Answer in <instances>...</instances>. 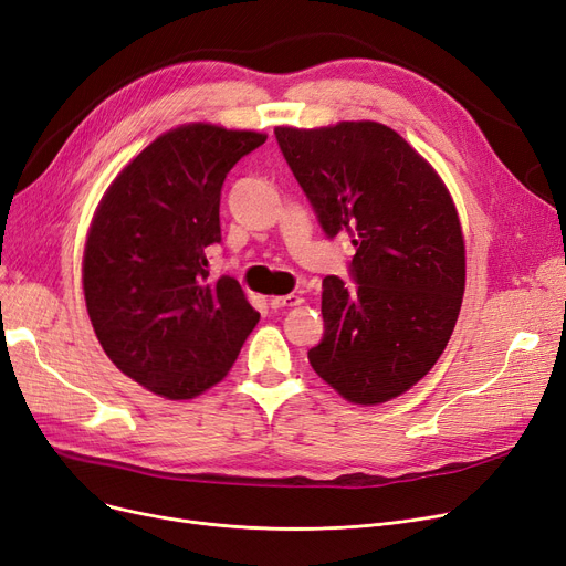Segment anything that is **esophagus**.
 <instances>
[{
  "mask_svg": "<svg viewBox=\"0 0 566 566\" xmlns=\"http://www.w3.org/2000/svg\"><path fill=\"white\" fill-rule=\"evenodd\" d=\"M303 298L296 296V294H289V296H272L270 298V307L272 310H282V307H294V305H301Z\"/></svg>",
  "mask_w": 566,
  "mask_h": 566,
  "instance_id": "esophagus-1",
  "label": "esophagus"
}]
</instances>
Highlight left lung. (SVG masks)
Listing matches in <instances>:
<instances>
[{"instance_id": "left-lung-1", "label": "left lung", "mask_w": 566, "mask_h": 566, "mask_svg": "<svg viewBox=\"0 0 566 566\" xmlns=\"http://www.w3.org/2000/svg\"><path fill=\"white\" fill-rule=\"evenodd\" d=\"M280 149L328 238L347 233L354 286L322 282L324 338L307 352L343 399L375 406L420 382L462 307V223L443 179L391 128L343 120L275 128Z\"/></svg>"}]
</instances>
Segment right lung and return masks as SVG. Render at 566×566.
<instances>
[{
	"label": "right lung",
	"mask_w": 566,
	"mask_h": 566,
	"mask_svg": "<svg viewBox=\"0 0 566 566\" xmlns=\"http://www.w3.org/2000/svg\"><path fill=\"white\" fill-rule=\"evenodd\" d=\"M188 123L160 135L102 196L83 249V294L114 366L170 401L221 382L259 322L242 286L209 280L221 186L265 142Z\"/></svg>",
	"instance_id": "obj_1"
}]
</instances>
